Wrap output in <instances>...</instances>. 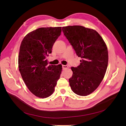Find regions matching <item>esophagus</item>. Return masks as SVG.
<instances>
[{"instance_id":"esophagus-1","label":"esophagus","mask_w":126,"mask_h":126,"mask_svg":"<svg viewBox=\"0 0 126 126\" xmlns=\"http://www.w3.org/2000/svg\"><path fill=\"white\" fill-rule=\"evenodd\" d=\"M68 68V66L67 65H62V68L63 69H66V68Z\"/></svg>"}]
</instances>
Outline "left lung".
I'll list each match as a JSON object with an SVG mask.
<instances>
[{"label": "left lung", "mask_w": 126, "mask_h": 126, "mask_svg": "<svg viewBox=\"0 0 126 126\" xmlns=\"http://www.w3.org/2000/svg\"><path fill=\"white\" fill-rule=\"evenodd\" d=\"M62 30L77 55L82 59L80 65L71 68L73 74L69 85L74 93L86 96L98 87L105 76L108 63L107 47L94 30L81 25L65 26Z\"/></svg>", "instance_id": "obj_1"}]
</instances>
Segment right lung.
<instances>
[{"mask_svg": "<svg viewBox=\"0 0 126 126\" xmlns=\"http://www.w3.org/2000/svg\"><path fill=\"white\" fill-rule=\"evenodd\" d=\"M61 31V27L39 28L29 32L21 42L19 70L26 86L37 97L51 95L60 77L62 65H48L46 57L51 53Z\"/></svg>", "mask_w": 126, "mask_h": 126, "instance_id": "1", "label": "right lung"}]
</instances>
